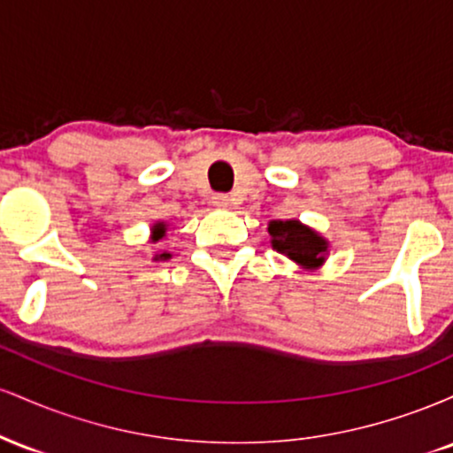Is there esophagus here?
I'll list each match as a JSON object with an SVG mask.
<instances>
[{
	"instance_id": "34e87169",
	"label": "esophagus",
	"mask_w": 453,
	"mask_h": 453,
	"mask_svg": "<svg viewBox=\"0 0 453 453\" xmlns=\"http://www.w3.org/2000/svg\"><path fill=\"white\" fill-rule=\"evenodd\" d=\"M212 204H215L217 209H227V206H230V197L226 194H215L212 196Z\"/></svg>"
}]
</instances>
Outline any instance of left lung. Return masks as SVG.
Returning <instances> with one entry per match:
<instances>
[{
	"instance_id": "1",
	"label": "left lung",
	"mask_w": 453,
	"mask_h": 453,
	"mask_svg": "<svg viewBox=\"0 0 453 453\" xmlns=\"http://www.w3.org/2000/svg\"><path fill=\"white\" fill-rule=\"evenodd\" d=\"M268 234L273 249L288 256L298 266L315 270L326 262L327 241L300 221H270Z\"/></svg>"
}]
</instances>
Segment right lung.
Returning <instances> with one entry per match:
<instances>
[{
	"instance_id": "obj_1",
	"label": "right lung",
	"mask_w": 453,
	"mask_h": 453,
	"mask_svg": "<svg viewBox=\"0 0 453 453\" xmlns=\"http://www.w3.org/2000/svg\"><path fill=\"white\" fill-rule=\"evenodd\" d=\"M150 232H153V242L161 241V238L165 236V223L164 221L155 223V226L150 227ZM170 257H173V256H170L168 251H164V253H159V256H155V259H170Z\"/></svg>"
}]
</instances>
